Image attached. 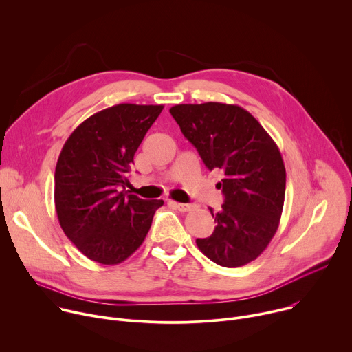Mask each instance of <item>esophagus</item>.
<instances>
[{"label": "esophagus", "mask_w": 352, "mask_h": 352, "mask_svg": "<svg viewBox=\"0 0 352 352\" xmlns=\"http://www.w3.org/2000/svg\"><path fill=\"white\" fill-rule=\"evenodd\" d=\"M170 205L174 208V209H177L178 212H182V213H186V212H190V210H193L195 209V206L193 205H188V204H178V202H170Z\"/></svg>", "instance_id": "1"}]
</instances>
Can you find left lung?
Listing matches in <instances>:
<instances>
[{"label":"left lung","mask_w":352,"mask_h":352,"mask_svg":"<svg viewBox=\"0 0 352 352\" xmlns=\"http://www.w3.org/2000/svg\"><path fill=\"white\" fill-rule=\"evenodd\" d=\"M170 113L205 166L224 171L221 212L210 209L214 231L197 238V248L224 267L255 261L274 236L284 205L285 167L277 144L238 106L178 104Z\"/></svg>","instance_id":"8db88e82"}]
</instances>
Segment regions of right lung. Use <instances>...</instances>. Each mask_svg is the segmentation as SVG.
Here are the masks:
<instances>
[{
  "mask_svg": "<svg viewBox=\"0 0 352 352\" xmlns=\"http://www.w3.org/2000/svg\"><path fill=\"white\" fill-rule=\"evenodd\" d=\"M163 106L117 104L83 121L56 167L60 226L90 261L118 265L144 241L163 200L128 195L133 156Z\"/></svg>",
  "mask_w": 352,
  "mask_h": 352,
  "instance_id": "obj_1",
  "label": "right lung"
}]
</instances>
